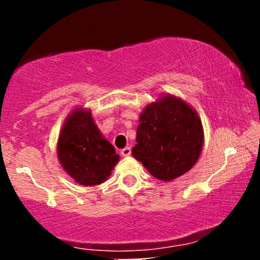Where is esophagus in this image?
<instances>
[{"mask_svg":"<svg viewBox=\"0 0 260 260\" xmlns=\"http://www.w3.org/2000/svg\"><path fill=\"white\" fill-rule=\"evenodd\" d=\"M121 155H122V156H124V157L129 156V155H131V148L126 147L124 149H122V150H121Z\"/></svg>","mask_w":260,"mask_h":260,"instance_id":"obj_1","label":"esophagus"}]
</instances>
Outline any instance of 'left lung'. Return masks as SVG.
Wrapping results in <instances>:
<instances>
[{
	"instance_id": "1",
	"label": "left lung",
	"mask_w": 260,
	"mask_h": 260,
	"mask_svg": "<svg viewBox=\"0 0 260 260\" xmlns=\"http://www.w3.org/2000/svg\"><path fill=\"white\" fill-rule=\"evenodd\" d=\"M132 155L164 182L187 174L202 154L204 129L198 112L181 98L161 94L139 116Z\"/></svg>"
}]
</instances>
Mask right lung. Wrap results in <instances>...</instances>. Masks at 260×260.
I'll return each instance as SVG.
<instances>
[{
    "label": "right lung",
    "mask_w": 260,
    "mask_h": 260,
    "mask_svg": "<svg viewBox=\"0 0 260 260\" xmlns=\"http://www.w3.org/2000/svg\"><path fill=\"white\" fill-rule=\"evenodd\" d=\"M57 159L66 174L82 186H96L111 176L120 155L92 118L80 106L68 113L57 140Z\"/></svg>",
    "instance_id": "add662e5"
}]
</instances>
